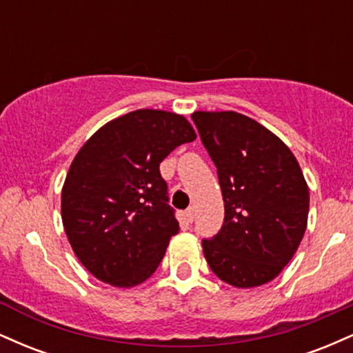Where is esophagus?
Listing matches in <instances>:
<instances>
[{
	"label": "esophagus",
	"mask_w": 353,
	"mask_h": 353,
	"mask_svg": "<svg viewBox=\"0 0 353 353\" xmlns=\"http://www.w3.org/2000/svg\"><path fill=\"white\" fill-rule=\"evenodd\" d=\"M194 212H196V209L190 205V208L185 210V219H188V222H192L194 221Z\"/></svg>",
	"instance_id": "34e87169"
}]
</instances>
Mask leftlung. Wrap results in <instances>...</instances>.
Returning a JSON list of instances; mask_svg holds the SVG:
<instances>
[{
  "label": "left lung",
  "mask_w": 353,
  "mask_h": 353,
  "mask_svg": "<svg viewBox=\"0 0 353 353\" xmlns=\"http://www.w3.org/2000/svg\"><path fill=\"white\" fill-rule=\"evenodd\" d=\"M192 121L217 168L224 224L202 241L221 281L237 289L277 277L301 245L309 185L297 159L274 132L234 111H196Z\"/></svg>",
  "instance_id": "obj_1"
}]
</instances>
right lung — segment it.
Masks as SVG:
<instances>
[{"mask_svg": "<svg viewBox=\"0 0 353 353\" xmlns=\"http://www.w3.org/2000/svg\"><path fill=\"white\" fill-rule=\"evenodd\" d=\"M194 139L184 116L137 109L99 128L76 154L61 219L76 257L101 282L129 289L156 272L179 232L159 164Z\"/></svg>", "mask_w": 353, "mask_h": 353, "instance_id": "right-lung-1", "label": "right lung"}]
</instances>
